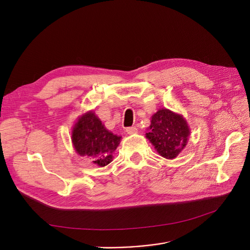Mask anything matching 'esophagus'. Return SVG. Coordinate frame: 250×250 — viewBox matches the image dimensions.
Instances as JSON below:
<instances>
[{
  "label": "esophagus",
  "mask_w": 250,
  "mask_h": 250,
  "mask_svg": "<svg viewBox=\"0 0 250 250\" xmlns=\"http://www.w3.org/2000/svg\"><path fill=\"white\" fill-rule=\"evenodd\" d=\"M126 134L128 135H134V134H137L138 133V128L136 126H129V127H126L125 129Z\"/></svg>",
  "instance_id": "esophagus-1"
}]
</instances>
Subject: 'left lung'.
Returning a JSON list of instances; mask_svg holds the SVG:
<instances>
[{
    "mask_svg": "<svg viewBox=\"0 0 250 250\" xmlns=\"http://www.w3.org/2000/svg\"><path fill=\"white\" fill-rule=\"evenodd\" d=\"M146 138L162 157L174 159L186 148L190 129L186 118L167 108H160L151 117Z\"/></svg>",
    "mask_w": 250,
    "mask_h": 250,
    "instance_id": "8db88e82",
    "label": "left lung"
}]
</instances>
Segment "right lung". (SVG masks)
Returning a JSON list of instances; mask_svg holds the SVG:
<instances>
[{
  "instance_id": "1",
  "label": "right lung",
  "mask_w": 250,
  "mask_h": 250,
  "mask_svg": "<svg viewBox=\"0 0 250 250\" xmlns=\"http://www.w3.org/2000/svg\"><path fill=\"white\" fill-rule=\"evenodd\" d=\"M71 139L78 155L86 156L92 163L104 167L112 161L122 137L109 132L95 112L90 110L78 118Z\"/></svg>"
}]
</instances>
